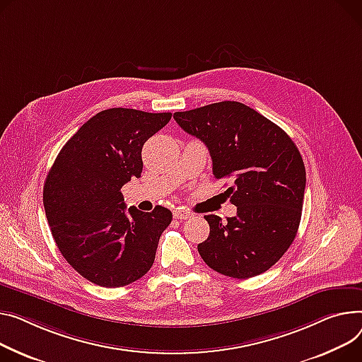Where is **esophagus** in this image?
Masks as SVG:
<instances>
[{"instance_id":"1","label":"esophagus","mask_w":362,"mask_h":362,"mask_svg":"<svg viewBox=\"0 0 362 362\" xmlns=\"http://www.w3.org/2000/svg\"><path fill=\"white\" fill-rule=\"evenodd\" d=\"M173 216H175L176 220H187V218H190V216H194V214H192V212L187 211V209L179 208V209H175V211H173Z\"/></svg>"}]
</instances>
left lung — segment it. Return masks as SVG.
<instances>
[{
	"label": "left lung",
	"mask_w": 362,
	"mask_h": 362,
	"mask_svg": "<svg viewBox=\"0 0 362 362\" xmlns=\"http://www.w3.org/2000/svg\"><path fill=\"white\" fill-rule=\"evenodd\" d=\"M211 154L212 173L228 179L224 194L237 206L223 223L205 215L209 235L198 245L208 267L246 279L268 271L294 242L301 220L305 167L284 129L238 102H220L173 115Z\"/></svg>",
	"instance_id": "left-lung-1"
}]
</instances>
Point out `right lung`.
<instances>
[{
  "mask_svg": "<svg viewBox=\"0 0 362 362\" xmlns=\"http://www.w3.org/2000/svg\"><path fill=\"white\" fill-rule=\"evenodd\" d=\"M172 119L113 107L102 110L66 141L43 186V206L65 260L90 282L117 288L153 267L172 212L156 206L125 212L122 186L141 177L144 144Z\"/></svg>",
  "mask_w": 362,
  "mask_h": 362,
  "instance_id": "obj_1",
  "label": "right lung"
}]
</instances>
